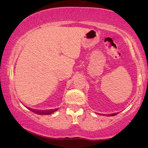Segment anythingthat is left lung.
<instances>
[{"instance_id": "8db88e82", "label": "left lung", "mask_w": 148, "mask_h": 148, "mask_svg": "<svg viewBox=\"0 0 148 148\" xmlns=\"http://www.w3.org/2000/svg\"><path fill=\"white\" fill-rule=\"evenodd\" d=\"M116 113H114V114H110V116H114V115H116Z\"/></svg>"}]
</instances>
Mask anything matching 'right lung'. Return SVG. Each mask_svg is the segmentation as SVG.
<instances>
[{"label": "right lung", "instance_id": "1", "mask_svg": "<svg viewBox=\"0 0 148 148\" xmlns=\"http://www.w3.org/2000/svg\"><path fill=\"white\" fill-rule=\"evenodd\" d=\"M29 109V110H31L32 112H35L36 114H52V113H53L55 112L58 110L57 108L56 109H53V110H34V109L32 108H27Z\"/></svg>", "mask_w": 148, "mask_h": 148}]
</instances>
